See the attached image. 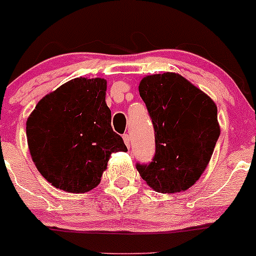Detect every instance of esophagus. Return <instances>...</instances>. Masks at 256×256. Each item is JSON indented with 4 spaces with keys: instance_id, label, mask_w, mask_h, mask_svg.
Instances as JSON below:
<instances>
[{
    "instance_id": "obj_1",
    "label": "esophagus",
    "mask_w": 256,
    "mask_h": 256,
    "mask_svg": "<svg viewBox=\"0 0 256 256\" xmlns=\"http://www.w3.org/2000/svg\"><path fill=\"white\" fill-rule=\"evenodd\" d=\"M122 138H124V142H125L126 147L130 148V144H131V138H130V136H128V134H124V136H122Z\"/></svg>"
}]
</instances>
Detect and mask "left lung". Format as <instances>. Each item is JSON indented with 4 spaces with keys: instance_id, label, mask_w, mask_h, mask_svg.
Masks as SVG:
<instances>
[{
    "instance_id": "8db88e82",
    "label": "left lung",
    "mask_w": 256,
    "mask_h": 256,
    "mask_svg": "<svg viewBox=\"0 0 256 256\" xmlns=\"http://www.w3.org/2000/svg\"><path fill=\"white\" fill-rule=\"evenodd\" d=\"M138 90L153 124L156 153L136 169L156 192L186 190L206 170L220 136L218 108L175 72L150 75Z\"/></svg>"
}]
</instances>
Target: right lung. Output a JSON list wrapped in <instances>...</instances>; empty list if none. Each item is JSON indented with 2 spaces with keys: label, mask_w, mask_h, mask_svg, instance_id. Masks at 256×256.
I'll use <instances>...</instances> for the list:
<instances>
[{
  "label": "right lung",
  "mask_w": 256,
  "mask_h": 256,
  "mask_svg": "<svg viewBox=\"0 0 256 256\" xmlns=\"http://www.w3.org/2000/svg\"><path fill=\"white\" fill-rule=\"evenodd\" d=\"M104 78H78L44 96L26 122L30 154L56 188L85 193L100 182L113 152H126L112 128Z\"/></svg>",
  "instance_id": "1"
}]
</instances>
